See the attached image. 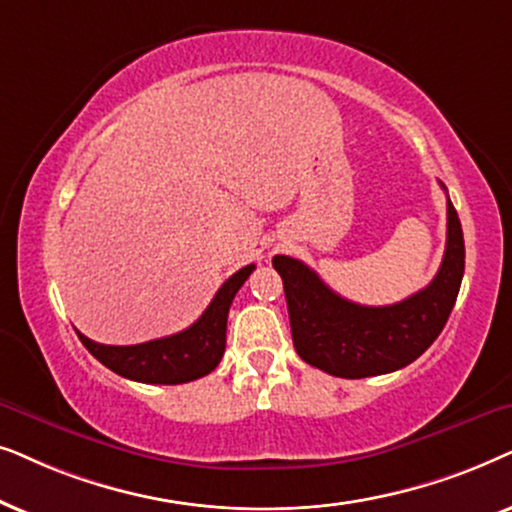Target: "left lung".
Returning a JSON list of instances; mask_svg holds the SVG:
<instances>
[{"label": "left lung", "instance_id": "1", "mask_svg": "<svg viewBox=\"0 0 512 512\" xmlns=\"http://www.w3.org/2000/svg\"><path fill=\"white\" fill-rule=\"evenodd\" d=\"M445 187V185H442ZM466 248L459 215L447 196V245L438 274L424 290L388 306L339 297L313 269L288 255L274 257L288 299L299 358L332 377L363 379L417 360L445 327L459 295Z\"/></svg>", "mask_w": 512, "mask_h": 512}]
</instances>
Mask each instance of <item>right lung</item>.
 Segmentation results:
<instances>
[{"mask_svg":"<svg viewBox=\"0 0 512 512\" xmlns=\"http://www.w3.org/2000/svg\"><path fill=\"white\" fill-rule=\"evenodd\" d=\"M252 269L255 264H248L227 278L201 318L177 335L133 346H107L93 342L81 332L77 335L93 358L126 379L142 381V384H187V381L206 377L220 365L224 356L229 306L241 285L248 281Z\"/></svg>","mask_w":512,"mask_h":512,"instance_id":"right-lung-1","label":"right lung"}]
</instances>
